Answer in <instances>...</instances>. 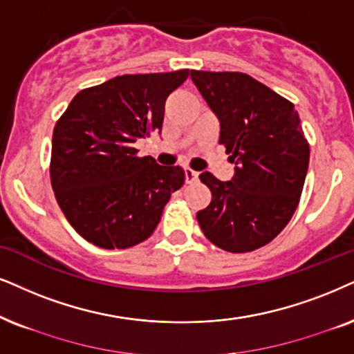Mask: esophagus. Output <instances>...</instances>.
Segmentation results:
<instances>
[{"label":"esophagus","instance_id":"esophagus-1","mask_svg":"<svg viewBox=\"0 0 354 354\" xmlns=\"http://www.w3.org/2000/svg\"><path fill=\"white\" fill-rule=\"evenodd\" d=\"M185 173H186V183H196L199 180V173L194 171V169L186 168Z\"/></svg>","mask_w":354,"mask_h":354}]
</instances>
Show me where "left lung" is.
Here are the masks:
<instances>
[{"label": "left lung", "mask_w": 354, "mask_h": 354, "mask_svg": "<svg viewBox=\"0 0 354 354\" xmlns=\"http://www.w3.org/2000/svg\"><path fill=\"white\" fill-rule=\"evenodd\" d=\"M191 78L236 165L230 181L199 174L212 199L196 217L216 247L253 252L276 239L297 209L310 153L301 119L292 102L247 73L191 70Z\"/></svg>", "instance_id": "1"}]
</instances>
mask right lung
I'll use <instances>...</instances> for the list:
<instances>
[{"label":"right lung","mask_w":354,"mask_h":354,"mask_svg":"<svg viewBox=\"0 0 354 354\" xmlns=\"http://www.w3.org/2000/svg\"><path fill=\"white\" fill-rule=\"evenodd\" d=\"M189 70L122 75L82 89L57 120L50 183L70 225L89 243L124 250L153 234L181 167L138 156L136 142L162 131L165 101Z\"/></svg>","instance_id":"obj_1"}]
</instances>
